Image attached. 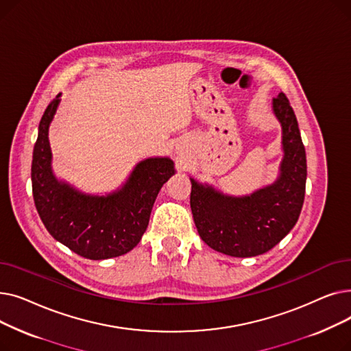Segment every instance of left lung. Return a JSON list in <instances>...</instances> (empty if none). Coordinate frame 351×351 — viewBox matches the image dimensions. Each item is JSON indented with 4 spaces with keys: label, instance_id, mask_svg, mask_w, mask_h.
<instances>
[{
    "label": "left lung",
    "instance_id": "8db88e82",
    "mask_svg": "<svg viewBox=\"0 0 351 351\" xmlns=\"http://www.w3.org/2000/svg\"><path fill=\"white\" fill-rule=\"evenodd\" d=\"M282 126L283 159L273 183L245 196L216 191L191 178V209L199 236L209 247L233 257L263 254L296 225L306 192V151L286 95L271 101Z\"/></svg>",
    "mask_w": 351,
    "mask_h": 351
}]
</instances>
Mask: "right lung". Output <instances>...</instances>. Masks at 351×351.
I'll list each match as a JSON object with an SVG mask.
<instances>
[{"instance_id": "right-lung-1", "label": "right lung", "mask_w": 351, "mask_h": 351, "mask_svg": "<svg viewBox=\"0 0 351 351\" xmlns=\"http://www.w3.org/2000/svg\"><path fill=\"white\" fill-rule=\"evenodd\" d=\"M61 94L47 106L34 145L31 180L35 208L55 241L90 261H104L131 252L142 239L155 199L175 175L171 158H147L136 163L126 182L106 195H89L52 171L49 125Z\"/></svg>"}]
</instances>
